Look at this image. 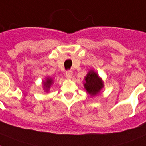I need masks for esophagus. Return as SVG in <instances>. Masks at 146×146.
<instances>
[{"mask_svg": "<svg viewBox=\"0 0 146 146\" xmlns=\"http://www.w3.org/2000/svg\"><path fill=\"white\" fill-rule=\"evenodd\" d=\"M65 75H66V77H67V79H71L72 76H73V72L71 70H67L66 71V73H65Z\"/></svg>", "mask_w": 146, "mask_h": 146, "instance_id": "34e87169", "label": "esophagus"}]
</instances>
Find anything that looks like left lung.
<instances>
[{"label": "left lung", "mask_w": 146, "mask_h": 146, "mask_svg": "<svg viewBox=\"0 0 146 146\" xmlns=\"http://www.w3.org/2000/svg\"><path fill=\"white\" fill-rule=\"evenodd\" d=\"M84 79L85 82H83V85L85 90L91 97L98 94L104 88V82L103 79L94 70L88 71Z\"/></svg>", "instance_id": "1"}]
</instances>
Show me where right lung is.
I'll list each match as a JSON object with an SVG mask.
<instances>
[{"label":"right lung","mask_w":146,"mask_h":146,"mask_svg":"<svg viewBox=\"0 0 146 146\" xmlns=\"http://www.w3.org/2000/svg\"><path fill=\"white\" fill-rule=\"evenodd\" d=\"M54 83V80L53 79L50 78V77H46V79L42 81V87H43V90L46 92H49L51 86Z\"/></svg>","instance_id":"right-lung-1"}]
</instances>
